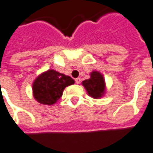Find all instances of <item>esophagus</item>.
Segmentation results:
<instances>
[{
	"label": "esophagus",
	"mask_w": 153,
	"mask_h": 153,
	"mask_svg": "<svg viewBox=\"0 0 153 153\" xmlns=\"http://www.w3.org/2000/svg\"><path fill=\"white\" fill-rule=\"evenodd\" d=\"M75 82H76V84H80V83H81V82H82V80H81V78H80V77H78V78L75 79Z\"/></svg>",
	"instance_id": "obj_1"
}]
</instances>
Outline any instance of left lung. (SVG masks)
Here are the masks:
<instances>
[{
    "instance_id": "left-lung-1",
    "label": "left lung",
    "mask_w": 153,
    "mask_h": 153,
    "mask_svg": "<svg viewBox=\"0 0 153 153\" xmlns=\"http://www.w3.org/2000/svg\"><path fill=\"white\" fill-rule=\"evenodd\" d=\"M90 76V78L83 81L82 86L91 97L96 99L102 97L106 91V84L103 76L97 71H91Z\"/></svg>"
}]
</instances>
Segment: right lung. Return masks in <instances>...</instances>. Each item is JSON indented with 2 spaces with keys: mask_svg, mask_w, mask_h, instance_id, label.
I'll use <instances>...</instances> for the list:
<instances>
[{
  "mask_svg": "<svg viewBox=\"0 0 153 153\" xmlns=\"http://www.w3.org/2000/svg\"><path fill=\"white\" fill-rule=\"evenodd\" d=\"M74 82L69 76L50 69L38 76L32 84L34 98L44 105H53L62 97L64 89Z\"/></svg>",
  "mask_w": 153,
  "mask_h": 153,
  "instance_id": "add662e5",
  "label": "right lung"
}]
</instances>
